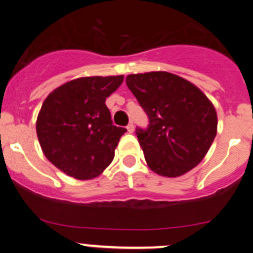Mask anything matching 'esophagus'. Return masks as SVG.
Returning <instances> with one entry per match:
<instances>
[{"mask_svg": "<svg viewBox=\"0 0 253 253\" xmlns=\"http://www.w3.org/2000/svg\"><path fill=\"white\" fill-rule=\"evenodd\" d=\"M126 130H128L129 133H133V131H134V124H133V123H129L128 126H126Z\"/></svg>", "mask_w": 253, "mask_h": 253, "instance_id": "1", "label": "esophagus"}]
</instances>
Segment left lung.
<instances>
[{
	"label": "left lung",
	"instance_id": "8db88e82",
	"mask_svg": "<svg viewBox=\"0 0 253 253\" xmlns=\"http://www.w3.org/2000/svg\"><path fill=\"white\" fill-rule=\"evenodd\" d=\"M126 86L149 119L137 137L152 171L177 177L198 166L216 135V111L195 84L169 72L129 75Z\"/></svg>",
	"mask_w": 253,
	"mask_h": 253
}]
</instances>
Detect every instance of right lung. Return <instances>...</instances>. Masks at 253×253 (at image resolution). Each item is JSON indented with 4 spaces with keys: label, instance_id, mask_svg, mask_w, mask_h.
Instances as JSON below:
<instances>
[{
    "label": "right lung",
    "instance_id": "right-lung-1",
    "mask_svg": "<svg viewBox=\"0 0 253 253\" xmlns=\"http://www.w3.org/2000/svg\"><path fill=\"white\" fill-rule=\"evenodd\" d=\"M124 76L81 77L55 88L44 100L37 134L45 157L78 180L99 176L111 163L125 128L113 125L105 100Z\"/></svg>",
    "mask_w": 253,
    "mask_h": 253
}]
</instances>
